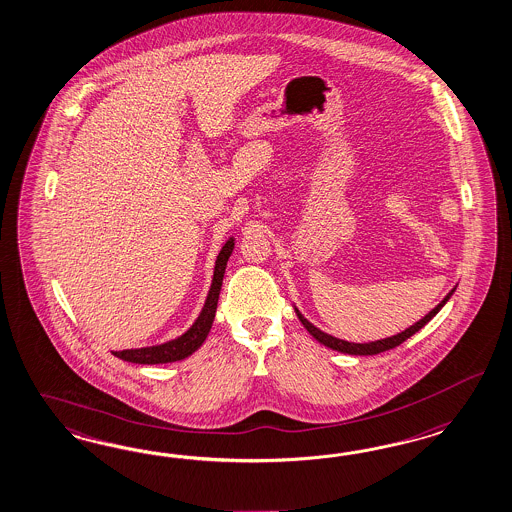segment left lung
Returning a JSON list of instances; mask_svg holds the SVG:
<instances>
[{"mask_svg": "<svg viewBox=\"0 0 512 512\" xmlns=\"http://www.w3.org/2000/svg\"><path fill=\"white\" fill-rule=\"evenodd\" d=\"M454 290H456V288H453L451 292L447 293V297L439 303L438 307L432 308V310L424 316L423 320L413 323L406 331H402V333H398V335L395 336H389V338H381V340H376V342H368V344H355V342H348V340H340V338H335V336L327 335V333L320 331L316 325H312V323L308 322L307 318H305L297 308H295V314H297V318L301 320V323L305 325V329H307L308 333L314 336L323 346H327V348H331V350L342 351V353H350V355H376V353H381V351L393 350L396 346H400L404 340H408L409 336H413L419 329H423L424 325L430 322V320L438 314L439 310H441V307L451 299Z\"/></svg>", "mask_w": 512, "mask_h": 512, "instance_id": "1", "label": "left lung"}]
</instances>
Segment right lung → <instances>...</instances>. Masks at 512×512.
Returning <instances> with one entry per match:
<instances>
[{
    "instance_id": "add662e5",
    "label": "right lung",
    "mask_w": 512,
    "mask_h": 512,
    "mask_svg": "<svg viewBox=\"0 0 512 512\" xmlns=\"http://www.w3.org/2000/svg\"><path fill=\"white\" fill-rule=\"evenodd\" d=\"M234 237H230L224 247L220 249L217 262H215V273H213V282L207 293L204 308L200 312V316L196 318V322L192 323L187 333L177 336L176 340L164 342L159 346H149V348H138V350L112 351L116 357L136 363V365H162V363H174L181 361L185 357L192 355L204 344L205 338L209 335V329L215 320V312H217V303H219L220 288H222V278L226 271V263L230 254L234 252Z\"/></svg>"
}]
</instances>
